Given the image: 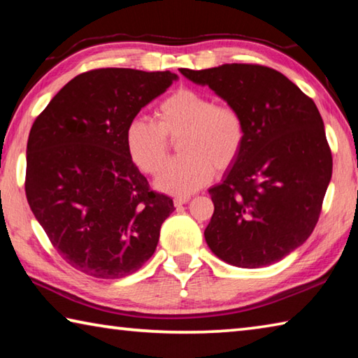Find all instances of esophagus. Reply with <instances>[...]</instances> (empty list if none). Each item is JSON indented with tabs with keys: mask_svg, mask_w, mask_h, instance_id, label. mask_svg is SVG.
<instances>
[{
	"mask_svg": "<svg viewBox=\"0 0 358 358\" xmlns=\"http://www.w3.org/2000/svg\"><path fill=\"white\" fill-rule=\"evenodd\" d=\"M189 201H191V196H177L173 199V203H175V207H180V205H183Z\"/></svg>",
	"mask_w": 358,
	"mask_h": 358,
	"instance_id": "obj_1",
	"label": "esophagus"
}]
</instances>
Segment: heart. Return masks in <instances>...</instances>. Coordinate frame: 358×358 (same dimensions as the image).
I'll return each instance as SVG.
<instances>
[{
    "label": "heart",
    "mask_w": 358,
    "mask_h": 358,
    "mask_svg": "<svg viewBox=\"0 0 358 358\" xmlns=\"http://www.w3.org/2000/svg\"><path fill=\"white\" fill-rule=\"evenodd\" d=\"M155 117L156 123L141 117L131 120L124 142L131 161L143 173L159 175L170 155V141L180 138L182 156L156 181L164 192H196L210 183L215 169L226 171L243 151V115L237 107L216 104L211 96L197 90L178 88L167 94L156 106Z\"/></svg>",
    "instance_id": "1"
}]
</instances>
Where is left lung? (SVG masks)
I'll return each mask as SVG.
<instances>
[{
	"instance_id": "obj_1",
	"label": "left lung",
	"mask_w": 358,
	"mask_h": 358,
	"mask_svg": "<svg viewBox=\"0 0 358 358\" xmlns=\"http://www.w3.org/2000/svg\"><path fill=\"white\" fill-rule=\"evenodd\" d=\"M237 107L246 142L222 183L210 187V250L243 268L275 264L316 227L333 159L314 101L286 76L260 64L180 69Z\"/></svg>"
}]
</instances>
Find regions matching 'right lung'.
<instances>
[{
  "instance_id": "1",
  "label": "right lung",
  "mask_w": 358,
  "mask_h": 358,
  "mask_svg": "<svg viewBox=\"0 0 358 358\" xmlns=\"http://www.w3.org/2000/svg\"><path fill=\"white\" fill-rule=\"evenodd\" d=\"M178 78L171 71L93 69L77 76L34 120L25 192L66 262L102 280L134 273L175 210L150 189L126 150V126Z\"/></svg>"
}]
</instances>
